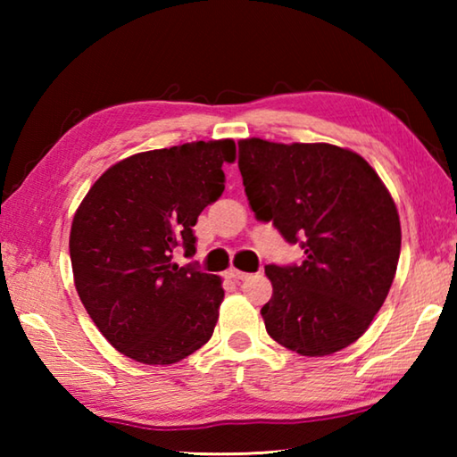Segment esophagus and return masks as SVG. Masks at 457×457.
I'll list each match as a JSON object with an SVG mask.
<instances>
[{"instance_id": "esophagus-1", "label": "esophagus", "mask_w": 457, "mask_h": 457, "mask_svg": "<svg viewBox=\"0 0 457 457\" xmlns=\"http://www.w3.org/2000/svg\"><path fill=\"white\" fill-rule=\"evenodd\" d=\"M228 278H231V280H245V278H250V274L242 272V270L229 268V270H228Z\"/></svg>"}]
</instances>
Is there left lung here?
I'll return each mask as SVG.
<instances>
[{"label": "left lung", "mask_w": 457, "mask_h": 457, "mask_svg": "<svg viewBox=\"0 0 457 457\" xmlns=\"http://www.w3.org/2000/svg\"><path fill=\"white\" fill-rule=\"evenodd\" d=\"M237 145L252 212L304 250L300 266H266L268 335L303 357L346 349L365 335L397 272L395 201L351 149L258 137Z\"/></svg>", "instance_id": "obj_1"}]
</instances>
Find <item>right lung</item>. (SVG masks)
<instances>
[{
    "instance_id": "right-lung-1",
    "label": "right lung",
    "mask_w": 457,
    "mask_h": 457,
    "mask_svg": "<svg viewBox=\"0 0 457 457\" xmlns=\"http://www.w3.org/2000/svg\"><path fill=\"white\" fill-rule=\"evenodd\" d=\"M236 143L195 141L130 154L98 177L74 213L76 292L114 349L145 365H173L212 338L221 278L173 252L195 253L193 226L223 193Z\"/></svg>"
}]
</instances>
